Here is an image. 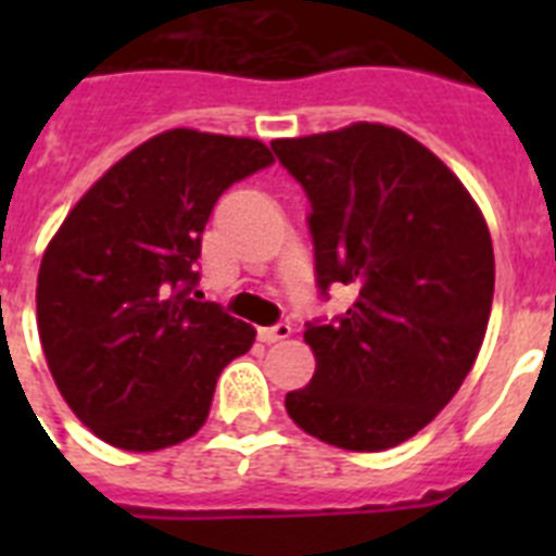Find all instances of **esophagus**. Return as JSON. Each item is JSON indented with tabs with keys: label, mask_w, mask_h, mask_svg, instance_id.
Here are the masks:
<instances>
[{
	"label": "esophagus",
	"mask_w": 556,
	"mask_h": 556,
	"mask_svg": "<svg viewBox=\"0 0 556 556\" xmlns=\"http://www.w3.org/2000/svg\"><path fill=\"white\" fill-rule=\"evenodd\" d=\"M292 337V326H289V323H275V326H269V328H258V339H262V342H281V339H289Z\"/></svg>",
	"instance_id": "34e87169"
}]
</instances>
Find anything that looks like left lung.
Returning a JSON list of instances; mask_svg holds the SVG:
<instances>
[{
	"label": "left lung",
	"instance_id": "8db88e82",
	"mask_svg": "<svg viewBox=\"0 0 556 556\" xmlns=\"http://www.w3.org/2000/svg\"><path fill=\"white\" fill-rule=\"evenodd\" d=\"M273 150L312 203L320 298L333 283L356 292L339 317L306 323L317 370L287 412L323 443L387 451L434 420L479 356L495 287L488 223L395 127L358 122Z\"/></svg>",
	"mask_w": 556,
	"mask_h": 556
}]
</instances>
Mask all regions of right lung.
I'll return each mask as SVG.
<instances>
[{"instance_id": "right-lung-1", "label": "right lung", "mask_w": 556, "mask_h": 556, "mask_svg": "<svg viewBox=\"0 0 556 556\" xmlns=\"http://www.w3.org/2000/svg\"><path fill=\"white\" fill-rule=\"evenodd\" d=\"M255 139L166 130L127 152L68 211L38 269V333L58 390L100 440L159 451L205 424L255 328L198 301L211 211L273 164Z\"/></svg>"}]
</instances>
